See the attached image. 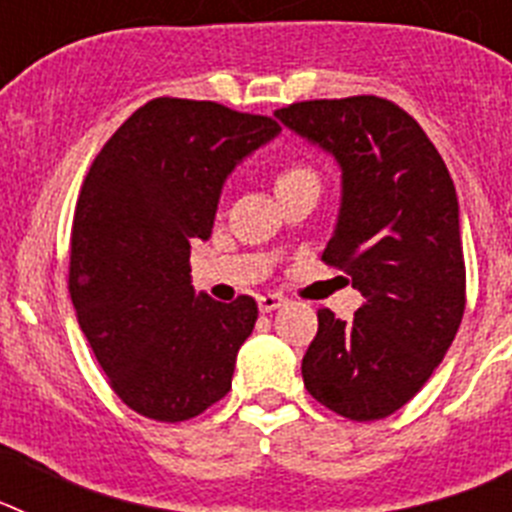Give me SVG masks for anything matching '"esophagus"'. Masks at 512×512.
Masks as SVG:
<instances>
[{"mask_svg": "<svg viewBox=\"0 0 512 512\" xmlns=\"http://www.w3.org/2000/svg\"><path fill=\"white\" fill-rule=\"evenodd\" d=\"M284 305V297L282 295H274V292H266V295L259 297V310L261 312H271L277 310V307Z\"/></svg>", "mask_w": 512, "mask_h": 512, "instance_id": "1", "label": "esophagus"}]
</instances>
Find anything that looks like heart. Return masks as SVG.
I'll list each match as a JSON object with an SVG mask.
<instances>
[{"label":"heart","mask_w":512,"mask_h":512,"mask_svg":"<svg viewBox=\"0 0 512 512\" xmlns=\"http://www.w3.org/2000/svg\"><path fill=\"white\" fill-rule=\"evenodd\" d=\"M312 176L310 169L305 166H284L277 176V187H284V184H292V182H300V179H307Z\"/></svg>","instance_id":"obj_1"}]
</instances>
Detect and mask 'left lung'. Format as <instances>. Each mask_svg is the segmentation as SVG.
<instances>
[{
    "mask_svg": "<svg viewBox=\"0 0 512 512\" xmlns=\"http://www.w3.org/2000/svg\"><path fill=\"white\" fill-rule=\"evenodd\" d=\"M274 117L341 169L323 261L364 297L351 323L318 312L305 387L348 420L387 418L431 379L464 315L454 182L423 128L387 99H312Z\"/></svg>",
    "mask_w": 512,
    "mask_h": 512,
    "instance_id": "obj_1",
    "label": "left lung"
}]
</instances>
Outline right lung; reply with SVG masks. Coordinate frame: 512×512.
Returning <instances> with one entry per match:
<instances>
[{
    "label": "right lung",
    "mask_w": 512,
    "mask_h": 512,
    "mask_svg": "<svg viewBox=\"0 0 512 512\" xmlns=\"http://www.w3.org/2000/svg\"><path fill=\"white\" fill-rule=\"evenodd\" d=\"M282 133L264 115L158 97L94 158L71 233L69 289L81 330L128 408L179 423L223 400L259 307L197 295L194 241H207L228 176Z\"/></svg>",
    "instance_id": "obj_1"
}]
</instances>
